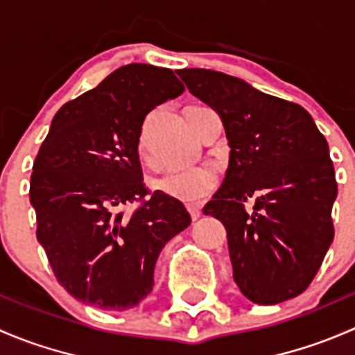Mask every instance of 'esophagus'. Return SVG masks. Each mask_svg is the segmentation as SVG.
I'll use <instances>...</instances> for the list:
<instances>
[{
	"mask_svg": "<svg viewBox=\"0 0 355 355\" xmlns=\"http://www.w3.org/2000/svg\"><path fill=\"white\" fill-rule=\"evenodd\" d=\"M187 211H189V214H191V218L194 221L200 216V209H199L198 206H187Z\"/></svg>",
	"mask_w": 355,
	"mask_h": 355,
	"instance_id": "34e87169",
	"label": "esophagus"
}]
</instances>
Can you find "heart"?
<instances>
[{"mask_svg": "<svg viewBox=\"0 0 355 355\" xmlns=\"http://www.w3.org/2000/svg\"><path fill=\"white\" fill-rule=\"evenodd\" d=\"M153 187L168 198L182 202H196L209 194L214 187V173L209 168H191V170L170 171L153 180Z\"/></svg>", "mask_w": 355, "mask_h": 355, "instance_id": "obj_1", "label": "heart"}]
</instances>
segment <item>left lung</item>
<instances>
[{"label":"left lung","instance_id":"left-lung-1","mask_svg":"<svg viewBox=\"0 0 355 355\" xmlns=\"http://www.w3.org/2000/svg\"><path fill=\"white\" fill-rule=\"evenodd\" d=\"M189 92L223 121L230 146L225 180L204 214L225 225L234 280L261 306L309 287L333 242L335 168L328 142L302 106L242 78L177 70ZM257 199L252 210L243 204Z\"/></svg>","mask_w":355,"mask_h":355}]
</instances>
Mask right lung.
I'll list each match as a JSON object with an SVG mask.
<instances>
[{
  "instance_id": "right-lung-1",
  "label": "right lung",
  "mask_w": 355,
  "mask_h": 355,
  "mask_svg": "<svg viewBox=\"0 0 355 355\" xmlns=\"http://www.w3.org/2000/svg\"><path fill=\"white\" fill-rule=\"evenodd\" d=\"M184 91L170 68L130 63L53 118L28 196L53 273L80 302L139 306L155 285L161 249L191 225L178 199L159 191L147 197L139 161L148 113ZM134 202L141 204L123 211Z\"/></svg>"
}]
</instances>
